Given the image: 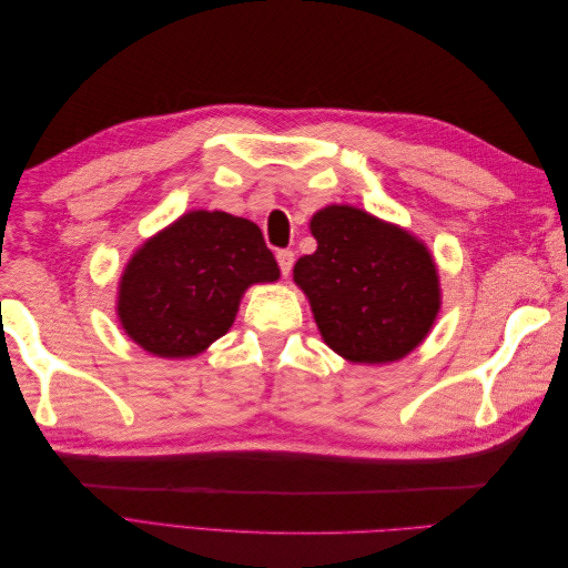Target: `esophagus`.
Returning a JSON list of instances; mask_svg holds the SVG:
<instances>
[{
    "mask_svg": "<svg viewBox=\"0 0 568 568\" xmlns=\"http://www.w3.org/2000/svg\"><path fill=\"white\" fill-rule=\"evenodd\" d=\"M294 261H296L294 251H277V263H280V270L284 277L291 272V267H294Z\"/></svg>",
    "mask_w": 568,
    "mask_h": 568,
    "instance_id": "34e87169",
    "label": "esophagus"
}]
</instances>
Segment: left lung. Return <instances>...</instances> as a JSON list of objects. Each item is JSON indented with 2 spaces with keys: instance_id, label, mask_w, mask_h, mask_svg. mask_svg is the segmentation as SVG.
<instances>
[{
  "instance_id": "8db88e82",
  "label": "left lung",
  "mask_w": 568,
  "mask_h": 568,
  "mask_svg": "<svg viewBox=\"0 0 568 568\" xmlns=\"http://www.w3.org/2000/svg\"><path fill=\"white\" fill-rule=\"evenodd\" d=\"M311 234L317 251L298 257L294 282L326 346L355 365L398 363L422 346L443 303L422 239L348 203L320 209Z\"/></svg>"
}]
</instances>
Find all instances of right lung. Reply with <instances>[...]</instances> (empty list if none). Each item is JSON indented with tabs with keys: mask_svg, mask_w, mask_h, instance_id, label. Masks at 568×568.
<instances>
[{
	"mask_svg": "<svg viewBox=\"0 0 568 568\" xmlns=\"http://www.w3.org/2000/svg\"><path fill=\"white\" fill-rule=\"evenodd\" d=\"M277 280V261L255 222L189 211L130 255L115 315L149 355L196 357L230 332L246 288Z\"/></svg>",
	"mask_w": 568,
	"mask_h": 568,
	"instance_id": "obj_1",
	"label": "right lung"
}]
</instances>
